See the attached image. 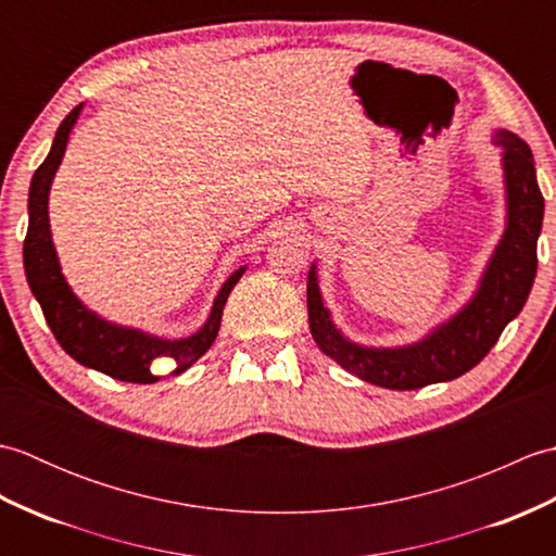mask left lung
Instances as JSON below:
<instances>
[{
    "mask_svg": "<svg viewBox=\"0 0 556 556\" xmlns=\"http://www.w3.org/2000/svg\"><path fill=\"white\" fill-rule=\"evenodd\" d=\"M494 140L504 148L506 231L482 275L476 296L418 344L399 349L351 344L329 320L317 287L315 265L311 267V334L323 353L351 375L387 389H420L456 380L488 356L504 327L521 313L538 271V236L545 215V198L540 193L535 160L526 140L509 131H500Z\"/></svg>",
    "mask_w": 556,
    "mask_h": 556,
    "instance_id": "1",
    "label": "left lung"
}]
</instances>
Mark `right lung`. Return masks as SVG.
Wrapping results in <instances>:
<instances>
[{
    "instance_id": "1",
    "label": "right lung",
    "mask_w": 556,
    "mask_h": 556,
    "mask_svg": "<svg viewBox=\"0 0 556 556\" xmlns=\"http://www.w3.org/2000/svg\"><path fill=\"white\" fill-rule=\"evenodd\" d=\"M83 104L71 110L66 119L59 124L56 136L50 155L45 157L38 169L33 174L30 193H28V233L23 241V267H26V279L38 299L47 325H50L54 339L59 341L71 358L78 361L86 368L100 370L122 382L136 384H152L160 377L152 375L150 365L155 358H172L176 363V375L191 368V365L203 356V353L215 341L222 311L227 303L236 281L241 279L245 267H239L233 275L224 281V287L217 293V301L212 305V313L200 332L188 339H157L138 332V329L116 327L108 320H102L96 313H90L83 305L59 267L56 251L50 233V215H47V198H50V186L54 174L62 164L66 140L71 128H74Z\"/></svg>"
}]
</instances>
